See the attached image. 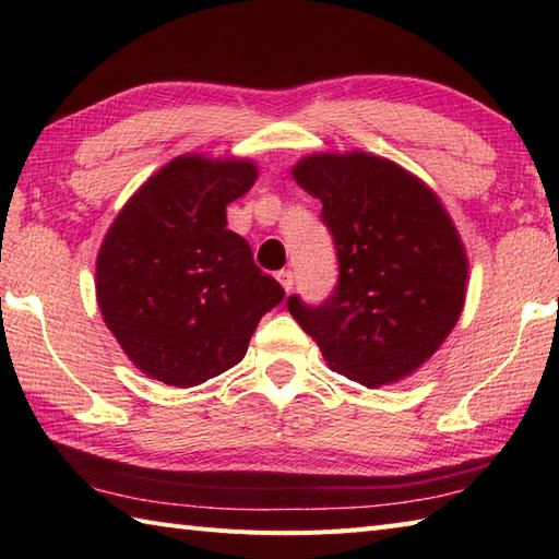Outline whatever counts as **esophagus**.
<instances>
[{
    "label": "esophagus",
    "mask_w": 559,
    "mask_h": 559,
    "mask_svg": "<svg viewBox=\"0 0 559 559\" xmlns=\"http://www.w3.org/2000/svg\"><path fill=\"white\" fill-rule=\"evenodd\" d=\"M276 278H278V283L283 286V290H286V293H290V290H293V286H295V276H293V271H290V269H283V271H278V273H276Z\"/></svg>",
    "instance_id": "1"
}]
</instances>
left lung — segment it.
Segmentation results:
<instances>
[{"mask_svg": "<svg viewBox=\"0 0 559 559\" xmlns=\"http://www.w3.org/2000/svg\"><path fill=\"white\" fill-rule=\"evenodd\" d=\"M322 201L338 283L322 305L288 310L331 370L362 386L413 374L456 326L468 259L437 194L401 165L370 153H314L293 168Z\"/></svg>", "mask_w": 559, "mask_h": 559, "instance_id": "8db88e82", "label": "left lung"}]
</instances>
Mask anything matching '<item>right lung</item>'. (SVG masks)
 Instances as JSON below:
<instances>
[{
	"instance_id": "right-lung-1",
	"label": "right lung",
	"mask_w": 559,
	"mask_h": 559,
	"mask_svg": "<svg viewBox=\"0 0 559 559\" xmlns=\"http://www.w3.org/2000/svg\"><path fill=\"white\" fill-rule=\"evenodd\" d=\"M254 180L252 160L180 156L136 189L105 235L100 314L151 379L187 389L230 370L286 295L228 230L225 206Z\"/></svg>"
}]
</instances>
